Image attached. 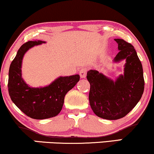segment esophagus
Instances as JSON below:
<instances>
[{
    "instance_id": "esophagus-1",
    "label": "esophagus",
    "mask_w": 154,
    "mask_h": 154,
    "mask_svg": "<svg viewBox=\"0 0 154 154\" xmlns=\"http://www.w3.org/2000/svg\"><path fill=\"white\" fill-rule=\"evenodd\" d=\"M87 69L85 68H82L80 70H79V75H80L81 78H85L86 77L87 75Z\"/></svg>"
}]
</instances>
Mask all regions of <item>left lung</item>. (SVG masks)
Here are the masks:
<instances>
[{
    "label": "left lung",
    "mask_w": 154,
    "mask_h": 154,
    "mask_svg": "<svg viewBox=\"0 0 154 154\" xmlns=\"http://www.w3.org/2000/svg\"><path fill=\"white\" fill-rule=\"evenodd\" d=\"M119 52L115 62L126 59L124 75L116 82L96 70L88 72L90 84L89 101L94 113L107 120L125 117L137 105L144 90L143 72L141 62L132 44L122 38L115 39Z\"/></svg>",
    "instance_id": "obj_1"
}]
</instances>
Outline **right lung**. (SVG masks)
<instances>
[{"mask_svg":"<svg viewBox=\"0 0 154 154\" xmlns=\"http://www.w3.org/2000/svg\"><path fill=\"white\" fill-rule=\"evenodd\" d=\"M44 42L29 41L18 49L11 64L8 73V93L15 105L24 114L37 120L57 116L62 110L64 97L79 80V75L60 77L45 88H30L21 78V62L31 47Z\"/></svg>","mask_w":154,"mask_h":154,"instance_id":"add662e5","label":"right lung"}]
</instances>
